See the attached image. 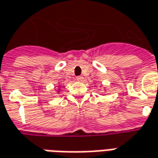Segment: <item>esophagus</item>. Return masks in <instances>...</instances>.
Wrapping results in <instances>:
<instances>
[{
  "label": "esophagus",
  "mask_w": 158,
  "mask_h": 158,
  "mask_svg": "<svg viewBox=\"0 0 158 158\" xmlns=\"http://www.w3.org/2000/svg\"><path fill=\"white\" fill-rule=\"evenodd\" d=\"M76 79H77V81H82L83 79H84V78H83L82 76H79V77L76 78Z\"/></svg>",
  "instance_id": "1"
}]
</instances>
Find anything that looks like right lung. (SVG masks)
<instances>
[{
	"label": "right lung",
	"mask_w": 158,
	"mask_h": 158,
	"mask_svg": "<svg viewBox=\"0 0 158 158\" xmlns=\"http://www.w3.org/2000/svg\"><path fill=\"white\" fill-rule=\"evenodd\" d=\"M60 87L59 86L58 87V89H57V92H58V93H60Z\"/></svg>",
	"instance_id": "add662e5"
}]
</instances>
